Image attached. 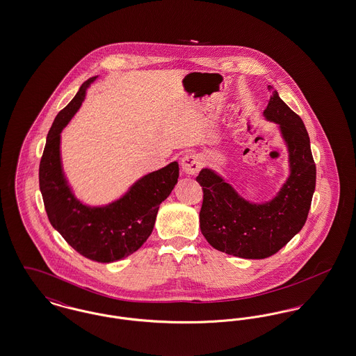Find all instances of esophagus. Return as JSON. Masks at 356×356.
<instances>
[{
  "instance_id": "obj_1",
  "label": "esophagus",
  "mask_w": 356,
  "mask_h": 356,
  "mask_svg": "<svg viewBox=\"0 0 356 356\" xmlns=\"http://www.w3.org/2000/svg\"><path fill=\"white\" fill-rule=\"evenodd\" d=\"M181 170L186 175H195L200 170V160L196 154L188 153L181 159Z\"/></svg>"
}]
</instances>
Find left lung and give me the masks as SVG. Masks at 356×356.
Here are the masks:
<instances>
[{"label": "left lung", "mask_w": 356, "mask_h": 356, "mask_svg": "<svg viewBox=\"0 0 356 356\" xmlns=\"http://www.w3.org/2000/svg\"><path fill=\"white\" fill-rule=\"evenodd\" d=\"M271 89V86H268ZM277 124L288 153V177L268 202L252 203L215 170L203 168L200 229L218 251L243 259H266L282 250L305 225L316 184V167L305 122L272 90L263 112Z\"/></svg>", "instance_id": "1"}]
</instances>
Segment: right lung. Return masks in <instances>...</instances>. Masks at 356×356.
<instances>
[{"label":"right lung","instance_id":"1","mask_svg":"<svg viewBox=\"0 0 356 356\" xmlns=\"http://www.w3.org/2000/svg\"><path fill=\"white\" fill-rule=\"evenodd\" d=\"M80 86L73 100L56 116L40 163V191L53 228L85 257L112 263L136 252L152 234L159 205L177 184L179 164L140 177L119 199L105 205H88L69 186L61 159V132L83 105L86 89Z\"/></svg>","mask_w":356,"mask_h":356}]
</instances>
